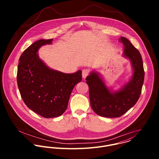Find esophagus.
Listing matches in <instances>:
<instances>
[{"mask_svg":"<svg viewBox=\"0 0 159 159\" xmlns=\"http://www.w3.org/2000/svg\"><path fill=\"white\" fill-rule=\"evenodd\" d=\"M89 74V71L88 69H84L82 71V76L83 78H86L87 76H88Z\"/></svg>","mask_w":159,"mask_h":159,"instance_id":"1","label":"esophagus"}]
</instances>
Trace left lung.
<instances>
[{"instance_id":"1","label":"left lung","mask_w":159,"mask_h":159,"mask_svg":"<svg viewBox=\"0 0 159 159\" xmlns=\"http://www.w3.org/2000/svg\"><path fill=\"white\" fill-rule=\"evenodd\" d=\"M123 56L130 60L134 68L132 78L119 91L112 92L105 84L98 73L92 71L86 78L93 111L106 117H118L127 112L139 99L144 82V71L141 54L131 42L123 37Z\"/></svg>"}]
</instances>
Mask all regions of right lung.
<instances>
[{
    "instance_id": "1",
    "label": "right lung",
    "mask_w": 159,
    "mask_h": 159,
    "mask_svg": "<svg viewBox=\"0 0 159 159\" xmlns=\"http://www.w3.org/2000/svg\"><path fill=\"white\" fill-rule=\"evenodd\" d=\"M53 39L39 40L29 46L20 56L17 83L26 106L45 118L64 113L75 86L82 80V71L64 73L49 68L39 58L38 50Z\"/></svg>"
}]
</instances>
